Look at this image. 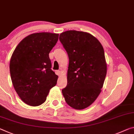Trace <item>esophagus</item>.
<instances>
[{"instance_id":"obj_1","label":"esophagus","mask_w":134,"mask_h":134,"mask_svg":"<svg viewBox=\"0 0 134 134\" xmlns=\"http://www.w3.org/2000/svg\"><path fill=\"white\" fill-rule=\"evenodd\" d=\"M55 73H56L57 75L60 76L61 74V71H59V70H57V71H55Z\"/></svg>"}]
</instances>
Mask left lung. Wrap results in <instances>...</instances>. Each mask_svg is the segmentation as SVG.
I'll return each mask as SVG.
<instances>
[{
    "instance_id": "1",
    "label": "left lung",
    "mask_w": 134,
    "mask_h": 134,
    "mask_svg": "<svg viewBox=\"0 0 134 134\" xmlns=\"http://www.w3.org/2000/svg\"><path fill=\"white\" fill-rule=\"evenodd\" d=\"M59 40L69 58L67 85L63 95L71 107L86 109L101 93L107 74L103 47L96 37L84 31H64Z\"/></svg>"
}]
</instances>
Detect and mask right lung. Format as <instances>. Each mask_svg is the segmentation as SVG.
I'll use <instances>...</instances> for the list:
<instances>
[{"instance_id":"1","label":"right lung","mask_w":134,"mask_h":134,"mask_svg":"<svg viewBox=\"0 0 134 134\" xmlns=\"http://www.w3.org/2000/svg\"><path fill=\"white\" fill-rule=\"evenodd\" d=\"M59 34L41 32L24 38L10 58L9 70L14 88L24 103L38 106L46 101L58 76L51 69L49 54Z\"/></svg>"}]
</instances>
